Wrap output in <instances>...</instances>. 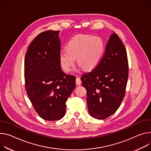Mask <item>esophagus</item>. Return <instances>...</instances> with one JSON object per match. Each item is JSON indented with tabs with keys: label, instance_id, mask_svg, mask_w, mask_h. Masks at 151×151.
<instances>
[{
	"label": "esophagus",
	"instance_id": "34e87169",
	"mask_svg": "<svg viewBox=\"0 0 151 151\" xmlns=\"http://www.w3.org/2000/svg\"><path fill=\"white\" fill-rule=\"evenodd\" d=\"M81 83H82V82H81V79L77 76L76 79V84L77 86H80L81 84Z\"/></svg>",
	"mask_w": 151,
	"mask_h": 151
}]
</instances>
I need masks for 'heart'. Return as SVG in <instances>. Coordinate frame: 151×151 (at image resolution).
I'll return each instance as SVG.
<instances>
[{
    "mask_svg": "<svg viewBox=\"0 0 151 151\" xmlns=\"http://www.w3.org/2000/svg\"><path fill=\"white\" fill-rule=\"evenodd\" d=\"M104 49V42L99 37L88 34L75 35L68 43L67 49L60 52L61 66L65 72H70L76 58L78 64L84 69L92 70L99 64Z\"/></svg>",
    "mask_w": 151,
    "mask_h": 151,
    "instance_id": "obj_1",
    "label": "heart"
}]
</instances>
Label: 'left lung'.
Here are the masks:
<instances>
[{
    "instance_id": "1",
    "label": "left lung",
    "mask_w": 151,
    "mask_h": 151,
    "mask_svg": "<svg viewBox=\"0 0 151 151\" xmlns=\"http://www.w3.org/2000/svg\"><path fill=\"white\" fill-rule=\"evenodd\" d=\"M128 78V61L124 45L113 32L106 44L99 64L81 77L87 90L89 114L97 119L113 114L125 94Z\"/></svg>"
}]
</instances>
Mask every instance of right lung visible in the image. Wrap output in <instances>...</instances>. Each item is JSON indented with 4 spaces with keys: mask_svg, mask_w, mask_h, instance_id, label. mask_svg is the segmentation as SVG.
Segmentation results:
<instances>
[{
    "mask_svg": "<svg viewBox=\"0 0 151 151\" xmlns=\"http://www.w3.org/2000/svg\"><path fill=\"white\" fill-rule=\"evenodd\" d=\"M59 33L46 31L38 35L24 59L27 94L37 114L48 121L64 116L65 102L76 86L75 76L61 70Z\"/></svg>",
    "mask_w": 151,
    "mask_h": 151,
    "instance_id": "1",
    "label": "right lung"
}]
</instances>
